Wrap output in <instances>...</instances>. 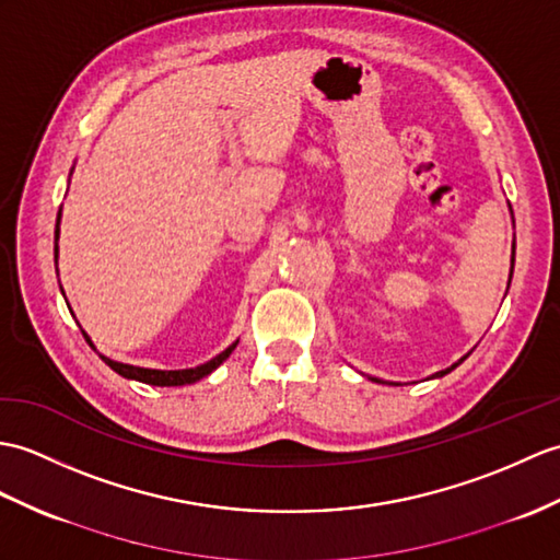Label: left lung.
I'll return each mask as SVG.
<instances>
[{
	"label": "left lung",
	"instance_id": "obj_1",
	"mask_svg": "<svg viewBox=\"0 0 560 560\" xmlns=\"http://www.w3.org/2000/svg\"><path fill=\"white\" fill-rule=\"evenodd\" d=\"M513 255H515V253H513ZM453 368H458V362H456V365H453ZM453 368H451V370H453ZM451 370H446V372H451ZM446 372H439V376H444Z\"/></svg>",
	"mask_w": 560,
	"mask_h": 560
}]
</instances>
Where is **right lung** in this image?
I'll return each mask as SVG.
<instances>
[{
    "label": "right lung",
    "mask_w": 560,
    "mask_h": 560,
    "mask_svg": "<svg viewBox=\"0 0 560 560\" xmlns=\"http://www.w3.org/2000/svg\"><path fill=\"white\" fill-rule=\"evenodd\" d=\"M57 236H59V221H57ZM88 341V339H85ZM236 348V343L229 346L224 353H219L217 358H212L210 362H205V365L200 368H192V370H145V368H133V365H124V362H114L109 358L100 355L107 365L116 372L126 376V380H136V382H142V384H152V386H184V384H192L202 380V376L210 374L212 370H217L221 362H224L231 350Z\"/></svg>",
    "instance_id": "right-lung-1"
}]
</instances>
